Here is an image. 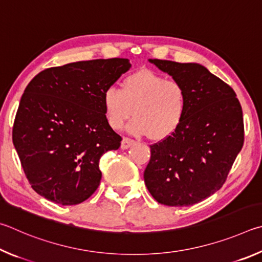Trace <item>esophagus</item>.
Here are the masks:
<instances>
[{
    "label": "esophagus",
    "instance_id": "1",
    "mask_svg": "<svg viewBox=\"0 0 262 262\" xmlns=\"http://www.w3.org/2000/svg\"><path fill=\"white\" fill-rule=\"evenodd\" d=\"M135 145V141L134 140H131V139H128V138H123L122 139V144H121V148L122 149H127V148H130L131 146H134Z\"/></svg>",
    "mask_w": 262,
    "mask_h": 262
}]
</instances>
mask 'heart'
I'll use <instances>...</instances> for the list:
<instances>
[{
  "mask_svg": "<svg viewBox=\"0 0 262 262\" xmlns=\"http://www.w3.org/2000/svg\"><path fill=\"white\" fill-rule=\"evenodd\" d=\"M102 103L105 118L114 130H119L134 115L136 118L127 125L130 134L147 135L150 140L162 141L181 127L187 96L181 82L141 69L124 78L122 90L114 86L105 89Z\"/></svg>",
  "mask_w": 262,
  "mask_h": 262,
  "instance_id": "1",
  "label": "heart"
}]
</instances>
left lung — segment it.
<instances>
[{
	"mask_svg": "<svg viewBox=\"0 0 262 262\" xmlns=\"http://www.w3.org/2000/svg\"><path fill=\"white\" fill-rule=\"evenodd\" d=\"M148 61L181 82L187 109L176 134L150 146L145 184L160 204L194 205L221 189L241 152V103L235 91L201 64Z\"/></svg>",
	"mask_w": 262,
	"mask_h": 262,
	"instance_id": "1",
	"label": "left lung"
}]
</instances>
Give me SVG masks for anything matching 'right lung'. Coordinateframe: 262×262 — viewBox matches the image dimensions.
<instances>
[{
    "mask_svg": "<svg viewBox=\"0 0 262 262\" xmlns=\"http://www.w3.org/2000/svg\"><path fill=\"white\" fill-rule=\"evenodd\" d=\"M130 68L127 58L69 63L46 69L26 86L12 141L36 193L68 206L98 189L100 158L122 140L105 118L102 94Z\"/></svg>",
    "mask_w": 262,
    "mask_h": 262,
    "instance_id": "right-lung-1",
    "label": "right lung"
}]
</instances>
